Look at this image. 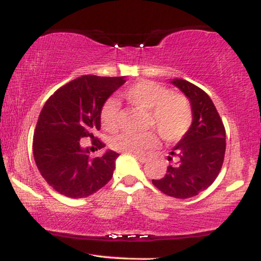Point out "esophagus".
Segmentation results:
<instances>
[{
    "label": "esophagus",
    "instance_id": "obj_1",
    "mask_svg": "<svg viewBox=\"0 0 261 261\" xmlns=\"http://www.w3.org/2000/svg\"><path fill=\"white\" fill-rule=\"evenodd\" d=\"M134 156L139 160V163H141V164H144V163L147 162L148 158H149L147 154H134Z\"/></svg>",
    "mask_w": 261,
    "mask_h": 261
}]
</instances>
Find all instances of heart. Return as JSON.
Segmentation results:
<instances>
[{"label": "heart", "mask_w": 261, "mask_h": 261, "mask_svg": "<svg viewBox=\"0 0 261 261\" xmlns=\"http://www.w3.org/2000/svg\"><path fill=\"white\" fill-rule=\"evenodd\" d=\"M123 96L138 108L149 110L151 122L155 124L166 141L179 140L192 122L190 103L183 95L171 94L163 85L152 81H139L123 92ZM119 106L115 98H109L101 109V123L108 130L117 127ZM158 142L153 132L123 133L113 139L112 147L116 151L138 154L144 149L154 147Z\"/></svg>", "instance_id": "b5f03b06"}]
</instances>
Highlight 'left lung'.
Masks as SVG:
<instances>
[{"mask_svg":"<svg viewBox=\"0 0 261 261\" xmlns=\"http://www.w3.org/2000/svg\"><path fill=\"white\" fill-rule=\"evenodd\" d=\"M170 82L190 102L192 122L167 156H176L177 162L167 167L162 179L152 183L167 196L184 199L198 195L216 179L226 152V130L212 98L202 89L180 78Z\"/></svg>","mask_w":261,"mask_h":261,"instance_id":"left-lung-1","label":"left lung"}]
</instances>
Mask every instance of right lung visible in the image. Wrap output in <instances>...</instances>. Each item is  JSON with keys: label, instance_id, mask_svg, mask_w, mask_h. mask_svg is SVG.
<instances>
[{"label": "right lung", "instance_id": "obj_1", "mask_svg": "<svg viewBox=\"0 0 261 261\" xmlns=\"http://www.w3.org/2000/svg\"><path fill=\"white\" fill-rule=\"evenodd\" d=\"M124 83V76H82L58 89L42 107L33 138L34 160L60 195L88 197L112 179L119 153L107 149L91 159L90 148L80 141L91 138L96 147H106L94 137L101 129V109Z\"/></svg>", "mask_w": 261, "mask_h": 261}]
</instances>
